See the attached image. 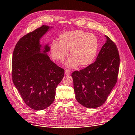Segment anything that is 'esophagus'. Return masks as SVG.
Returning <instances> with one entry per match:
<instances>
[{
    "label": "esophagus",
    "instance_id": "1",
    "mask_svg": "<svg viewBox=\"0 0 135 135\" xmlns=\"http://www.w3.org/2000/svg\"><path fill=\"white\" fill-rule=\"evenodd\" d=\"M65 73L66 75H70V74H71V71H70V70H69L66 69V70H65Z\"/></svg>",
    "mask_w": 135,
    "mask_h": 135
}]
</instances>
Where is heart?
Listing matches in <instances>:
<instances>
[{
  "label": "heart",
  "mask_w": 135,
  "mask_h": 135,
  "mask_svg": "<svg viewBox=\"0 0 135 135\" xmlns=\"http://www.w3.org/2000/svg\"><path fill=\"white\" fill-rule=\"evenodd\" d=\"M59 42L53 41L50 44L52 58L62 62L69 54L71 57L66 65L70 68L87 66L93 62L98 50L96 36L81 30L65 32L59 36Z\"/></svg>",
  "instance_id": "obj_1"
}]
</instances>
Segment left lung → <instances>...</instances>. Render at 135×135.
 <instances>
[{"label": "left lung", "mask_w": 135, "mask_h": 135, "mask_svg": "<svg viewBox=\"0 0 135 135\" xmlns=\"http://www.w3.org/2000/svg\"><path fill=\"white\" fill-rule=\"evenodd\" d=\"M95 61L71 74L76 100L83 106L96 108L106 101L117 81L120 56L117 47L109 38Z\"/></svg>", "instance_id": "8db88e82"}]
</instances>
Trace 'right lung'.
Segmentation results:
<instances>
[{"mask_svg": "<svg viewBox=\"0 0 135 135\" xmlns=\"http://www.w3.org/2000/svg\"><path fill=\"white\" fill-rule=\"evenodd\" d=\"M43 25L25 35L16 43L12 58V79L30 108L43 110L52 104L64 70L50 60L48 44L42 47L41 38L50 30Z\"/></svg>", "mask_w": 135, "mask_h": 135, "instance_id": "right-lung-1", "label": "right lung"}]
</instances>
